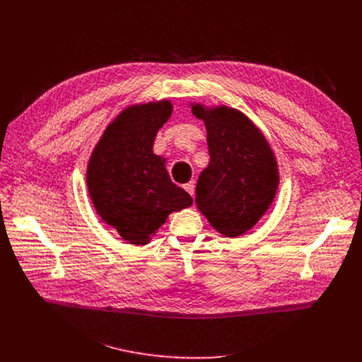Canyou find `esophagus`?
<instances>
[{
	"mask_svg": "<svg viewBox=\"0 0 362 362\" xmlns=\"http://www.w3.org/2000/svg\"><path fill=\"white\" fill-rule=\"evenodd\" d=\"M185 189H186V192H187L190 196H193V194H194V182L186 183V185H185Z\"/></svg>",
	"mask_w": 362,
	"mask_h": 362,
	"instance_id": "obj_1",
	"label": "esophagus"
}]
</instances>
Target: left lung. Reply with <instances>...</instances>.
Masks as SVG:
<instances>
[{"label":"left lung","instance_id":"1","mask_svg":"<svg viewBox=\"0 0 362 362\" xmlns=\"http://www.w3.org/2000/svg\"><path fill=\"white\" fill-rule=\"evenodd\" d=\"M192 113L204 122L211 154L196 185L197 209L223 236H240L265 215L276 194L274 151L239 110L192 105Z\"/></svg>","mask_w":362,"mask_h":362}]
</instances>
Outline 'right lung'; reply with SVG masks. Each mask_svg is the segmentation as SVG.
Instances as JSON below:
<instances>
[{"instance_id": "add662e5", "label": "right lung", "mask_w": 362, "mask_h": 362, "mask_svg": "<svg viewBox=\"0 0 362 362\" xmlns=\"http://www.w3.org/2000/svg\"><path fill=\"white\" fill-rule=\"evenodd\" d=\"M168 100L130 106L105 130L87 166V187L100 218L132 245H146L172 212L193 203L153 153L172 115Z\"/></svg>"}]
</instances>
